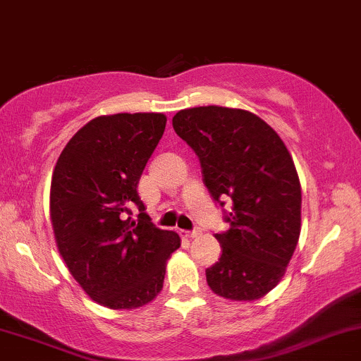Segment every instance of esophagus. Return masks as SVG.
I'll return each instance as SVG.
<instances>
[{
  "label": "esophagus",
  "instance_id": "34e87169",
  "mask_svg": "<svg viewBox=\"0 0 361 361\" xmlns=\"http://www.w3.org/2000/svg\"><path fill=\"white\" fill-rule=\"evenodd\" d=\"M181 235L183 236H187V238H195V236H199L200 235V229L199 228H195V229H192V231H185V229H181Z\"/></svg>",
  "mask_w": 361,
  "mask_h": 361
}]
</instances>
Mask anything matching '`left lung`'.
<instances>
[{"instance_id":"obj_1","label":"left lung","mask_w":361,"mask_h":361,"mask_svg":"<svg viewBox=\"0 0 361 361\" xmlns=\"http://www.w3.org/2000/svg\"><path fill=\"white\" fill-rule=\"evenodd\" d=\"M173 128L199 156L212 199L228 205L229 229L216 235L223 253L205 269L207 284L235 302L262 298L281 281L300 238L302 187L291 154L250 111L183 109Z\"/></svg>"}]
</instances>
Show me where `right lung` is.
Listing matches in <instances>:
<instances>
[{"instance_id":"right-lung-1","label":"right lung","mask_w":361,"mask_h":361,"mask_svg":"<svg viewBox=\"0 0 361 361\" xmlns=\"http://www.w3.org/2000/svg\"><path fill=\"white\" fill-rule=\"evenodd\" d=\"M164 128L161 113L99 116L71 137L51 180L58 250L87 295L113 310L152 302L181 245L152 224L137 190Z\"/></svg>"}]
</instances>
